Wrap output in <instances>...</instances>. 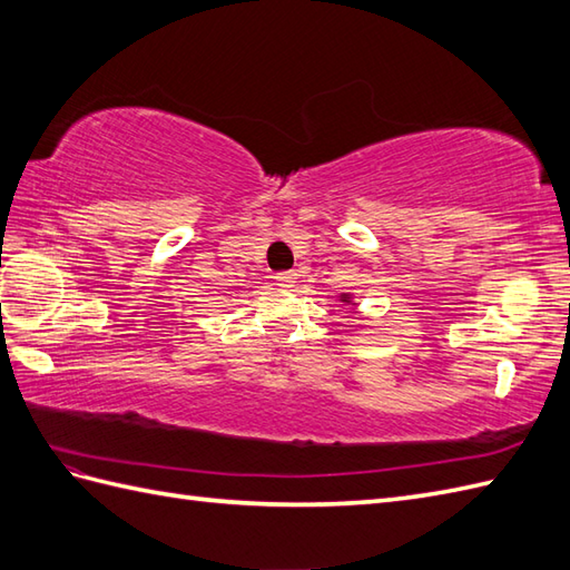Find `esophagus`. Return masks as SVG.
<instances>
[{"label": "esophagus", "instance_id": "esophagus-1", "mask_svg": "<svg viewBox=\"0 0 570 570\" xmlns=\"http://www.w3.org/2000/svg\"><path fill=\"white\" fill-rule=\"evenodd\" d=\"M275 283L281 285V287H293V285H295V273H289V271L277 273V275H275Z\"/></svg>", "mask_w": 570, "mask_h": 570}]
</instances>
